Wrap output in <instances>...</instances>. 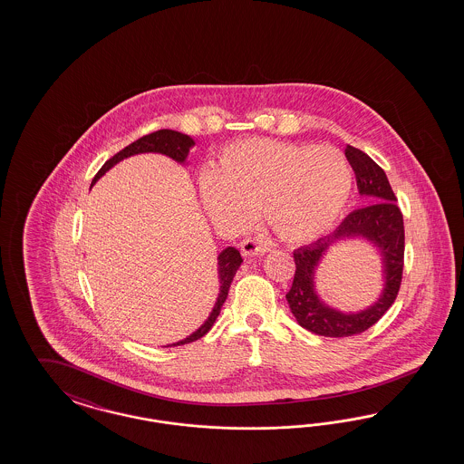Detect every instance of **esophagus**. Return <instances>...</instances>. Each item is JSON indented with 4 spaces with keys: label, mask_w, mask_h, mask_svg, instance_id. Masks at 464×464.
<instances>
[{
    "label": "esophagus",
    "mask_w": 464,
    "mask_h": 464,
    "mask_svg": "<svg viewBox=\"0 0 464 464\" xmlns=\"http://www.w3.org/2000/svg\"><path fill=\"white\" fill-rule=\"evenodd\" d=\"M239 248H241V253H243L245 256L264 255V253H267L268 250H270L268 243H264V241H258V239L253 238L243 239V241H241V245H239Z\"/></svg>",
    "instance_id": "34e87169"
}]
</instances>
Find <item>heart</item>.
<instances>
[{"instance_id":"obj_1","label":"heart","mask_w":464,"mask_h":464,"mask_svg":"<svg viewBox=\"0 0 464 464\" xmlns=\"http://www.w3.org/2000/svg\"><path fill=\"white\" fill-rule=\"evenodd\" d=\"M352 185L351 161L335 146L241 140L226 146L219 169H208L198 190L216 225L239 229L264 206L284 241L309 243L337 223Z\"/></svg>"}]
</instances>
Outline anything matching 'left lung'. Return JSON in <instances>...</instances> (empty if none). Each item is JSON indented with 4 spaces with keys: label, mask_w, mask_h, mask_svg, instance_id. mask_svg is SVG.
I'll list each match as a JSON object with an SVG mask.
<instances>
[{
    "label": "left lung",
    "mask_w": 464,
    "mask_h": 464,
    "mask_svg": "<svg viewBox=\"0 0 464 464\" xmlns=\"http://www.w3.org/2000/svg\"><path fill=\"white\" fill-rule=\"evenodd\" d=\"M345 156L355 173L359 194L369 204L352 211L328 237L295 250V281L285 295L297 324L322 337H352L378 324L381 316L392 308L403 276V214L396 206V196L388 177L376 161L353 146H347ZM345 237L367 238L383 256V293L372 307L359 314H342L330 309L314 291V274L324 253L338 238Z\"/></svg>",
    "instance_id": "obj_1"
}]
</instances>
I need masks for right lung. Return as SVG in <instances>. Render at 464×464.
I'll return each mask as SVG.
<instances>
[{
  "label": "right lung",
  "instance_id": "obj_1",
  "mask_svg": "<svg viewBox=\"0 0 464 464\" xmlns=\"http://www.w3.org/2000/svg\"><path fill=\"white\" fill-rule=\"evenodd\" d=\"M196 142L182 132H177V130H171V129H161V130H156L151 132L148 136H142L138 140L130 142L129 146H126L122 151H119L117 155H113L111 160H107L103 163V167L99 169V173L95 175V179L92 180V185H95L100 177H103L109 169H112L113 165H117L119 161H122L124 158H129L132 155H140V153H160V155H167L179 161V163H185L187 155L190 151V148L194 146ZM243 258L239 255L238 250L235 246H227L223 252L218 255V274H219V295H218V301L212 308L209 318L204 322V324H200V328L196 330L192 335H188L187 338H183L177 343H171L173 347L175 345H185V343H190V342H196L200 337H204L209 330L212 328V324L216 322V318L219 316L221 308L225 304L226 297H227V291H229V285L233 282V277L237 274L239 266H241Z\"/></svg>",
  "mask_w": 464,
  "mask_h": 464
}]
</instances>
